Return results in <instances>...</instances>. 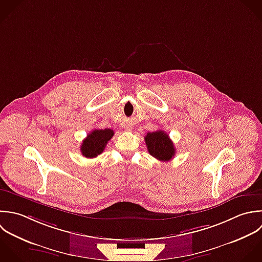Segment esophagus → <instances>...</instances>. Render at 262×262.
<instances>
[{"instance_id": "esophagus-1", "label": "esophagus", "mask_w": 262, "mask_h": 262, "mask_svg": "<svg viewBox=\"0 0 262 262\" xmlns=\"http://www.w3.org/2000/svg\"><path fill=\"white\" fill-rule=\"evenodd\" d=\"M127 129H128V127H127Z\"/></svg>"}]
</instances>
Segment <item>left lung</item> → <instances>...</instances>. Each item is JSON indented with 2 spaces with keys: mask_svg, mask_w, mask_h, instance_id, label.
Listing matches in <instances>:
<instances>
[{
  "mask_svg": "<svg viewBox=\"0 0 262 262\" xmlns=\"http://www.w3.org/2000/svg\"><path fill=\"white\" fill-rule=\"evenodd\" d=\"M145 142L150 155L160 161H169L176 154L172 141L163 130L148 133Z\"/></svg>",
  "mask_w": 262,
  "mask_h": 262,
  "instance_id": "obj_1",
  "label": "left lung"
}]
</instances>
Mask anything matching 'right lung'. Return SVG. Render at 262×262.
Segmentation results:
<instances>
[{
    "instance_id": "1",
    "label": "right lung",
    "mask_w": 262,
    "mask_h": 262,
    "mask_svg": "<svg viewBox=\"0 0 262 262\" xmlns=\"http://www.w3.org/2000/svg\"><path fill=\"white\" fill-rule=\"evenodd\" d=\"M114 132L110 128L94 129L91 132L80 145L81 155L85 158H95L100 155L107 143L113 137Z\"/></svg>"
}]
</instances>
